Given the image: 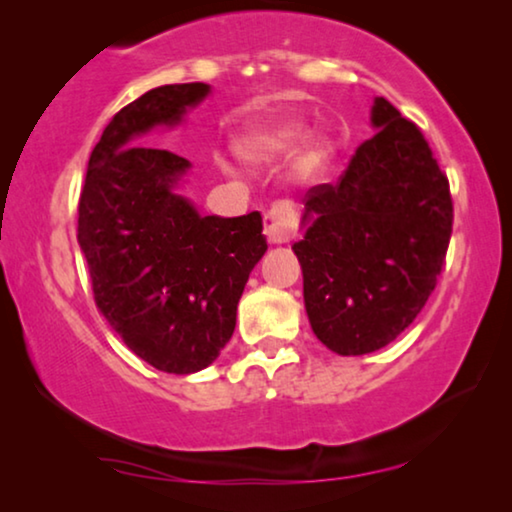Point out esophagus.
Returning a JSON list of instances; mask_svg holds the SVG:
<instances>
[{"label":"esophagus","mask_w":512,"mask_h":512,"mask_svg":"<svg viewBox=\"0 0 512 512\" xmlns=\"http://www.w3.org/2000/svg\"><path fill=\"white\" fill-rule=\"evenodd\" d=\"M265 237L272 244H284L298 235V212L289 200H279L265 214Z\"/></svg>","instance_id":"esophagus-1"}]
</instances>
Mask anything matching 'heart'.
Listing matches in <instances>:
<instances>
[{
	"label": "heart",
	"instance_id": "obj_1",
	"mask_svg": "<svg viewBox=\"0 0 512 512\" xmlns=\"http://www.w3.org/2000/svg\"><path fill=\"white\" fill-rule=\"evenodd\" d=\"M307 130H310V125L300 121V118H272V121L251 125L237 142V149L251 163H272V160L289 156L293 149H298V144L307 137ZM331 156V139H312V142H307L305 151L300 153L298 172L303 177H317L331 163Z\"/></svg>",
	"mask_w": 512,
	"mask_h": 512
}]
</instances>
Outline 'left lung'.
<instances>
[{
	"label": "left lung",
	"instance_id": "1",
	"mask_svg": "<svg viewBox=\"0 0 512 512\" xmlns=\"http://www.w3.org/2000/svg\"><path fill=\"white\" fill-rule=\"evenodd\" d=\"M370 123L338 184L305 193L293 244L312 331L340 356L387 347L415 321L452 235L450 184L417 125L384 97Z\"/></svg>",
	"mask_w": 512,
	"mask_h": 512
}]
</instances>
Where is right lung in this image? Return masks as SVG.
Returning <instances> with one entry per match:
<instances>
[{
    "label": "right lung",
    "instance_id": "obj_1",
    "mask_svg": "<svg viewBox=\"0 0 512 512\" xmlns=\"http://www.w3.org/2000/svg\"><path fill=\"white\" fill-rule=\"evenodd\" d=\"M207 95V83H174L118 111L90 153L79 200L97 307L139 359L174 375L198 373L221 354L249 272L268 249L261 214L202 216L177 193L191 163L142 144Z\"/></svg>",
    "mask_w": 512,
    "mask_h": 512
}]
</instances>
